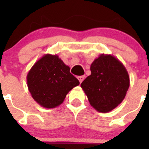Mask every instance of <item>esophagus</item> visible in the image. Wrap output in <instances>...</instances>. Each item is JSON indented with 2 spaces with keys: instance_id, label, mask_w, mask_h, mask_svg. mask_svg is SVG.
<instances>
[{
  "instance_id": "esophagus-1",
  "label": "esophagus",
  "mask_w": 149,
  "mask_h": 149,
  "mask_svg": "<svg viewBox=\"0 0 149 149\" xmlns=\"http://www.w3.org/2000/svg\"><path fill=\"white\" fill-rule=\"evenodd\" d=\"M84 78H85V76H84V75L78 76V77H77V79H78V81H80V83H82V81H84Z\"/></svg>"
}]
</instances>
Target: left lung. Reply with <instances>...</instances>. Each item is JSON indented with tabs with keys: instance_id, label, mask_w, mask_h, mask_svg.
Returning a JSON list of instances; mask_svg holds the SVG:
<instances>
[{
	"instance_id": "obj_1",
	"label": "left lung",
	"mask_w": 149,
	"mask_h": 149,
	"mask_svg": "<svg viewBox=\"0 0 149 149\" xmlns=\"http://www.w3.org/2000/svg\"><path fill=\"white\" fill-rule=\"evenodd\" d=\"M91 74L81 84L95 110L108 113L120 104L130 86L125 67L111 54L100 55L90 66Z\"/></svg>"
}]
</instances>
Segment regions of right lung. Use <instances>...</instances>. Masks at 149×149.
<instances>
[{
	"label": "right lung",
	"instance_id": "obj_1",
	"mask_svg": "<svg viewBox=\"0 0 149 149\" xmlns=\"http://www.w3.org/2000/svg\"><path fill=\"white\" fill-rule=\"evenodd\" d=\"M69 71L57 55L42 56L27 75V87L34 101L45 108L60 106L68 92L80 84Z\"/></svg>",
	"mask_w": 149,
	"mask_h": 149
}]
</instances>
